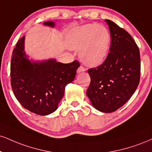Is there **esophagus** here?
Here are the masks:
<instances>
[{
    "instance_id": "34e87169",
    "label": "esophagus",
    "mask_w": 152,
    "mask_h": 152,
    "mask_svg": "<svg viewBox=\"0 0 152 152\" xmlns=\"http://www.w3.org/2000/svg\"><path fill=\"white\" fill-rule=\"evenodd\" d=\"M86 71V69L83 68V66H80L79 68L78 69V70H77V74H80V73H83V72H85Z\"/></svg>"
}]
</instances>
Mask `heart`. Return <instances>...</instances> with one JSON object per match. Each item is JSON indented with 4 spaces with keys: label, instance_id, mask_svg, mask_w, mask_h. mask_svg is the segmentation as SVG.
I'll return each instance as SVG.
<instances>
[{
    "label": "heart",
    "instance_id": "obj_1",
    "mask_svg": "<svg viewBox=\"0 0 152 152\" xmlns=\"http://www.w3.org/2000/svg\"><path fill=\"white\" fill-rule=\"evenodd\" d=\"M69 48L79 50V57L85 65L96 67L103 63L110 47L111 34L108 29L97 23L75 27L67 34Z\"/></svg>",
    "mask_w": 152,
    "mask_h": 152
}]
</instances>
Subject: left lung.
I'll return each mask as SVG.
<instances>
[{
	"mask_svg": "<svg viewBox=\"0 0 152 152\" xmlns=\"http://www.w3.org/2000/svg\"><path fill=\"white\" fill-rule=\"evenodd\" d=\"M111 34V46L101 65L88 70L91 83L86 95L91 104L102 113L121 107L137 88L140 78V54L128 32L105 20Z\"/></svg>",
	"mask_w": 152,
	"mask_h": 152,
	"instance_id": "1",
	"label": "left lung"
}]
</instances>
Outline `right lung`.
<instances>
[{"label":"right lung","instance_id":"right-lung-1","mask_svg":"<svg viewBox=\"0 0 152 152\" xmlns=\"http://www.w3.org/2000/svg\"><path fill=\"white\" fill-rule=\"evenodd\" d=\"M45 26L55 27L47 21ZM25 36L18 40L10 63L11 86L14 95L24 108L39 115H47L58 108L65 87L74 81L80 66L77 61L58 62L54 58H30L25 51Z\"/></svg>","mask_w":152,"mask_h":152}]
</instances>
